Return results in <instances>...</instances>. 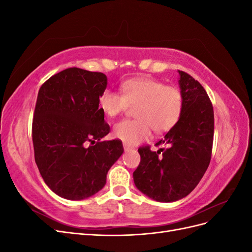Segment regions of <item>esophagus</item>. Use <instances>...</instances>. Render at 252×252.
I'll return each mask as SVG.
<instances>
[{"label":"esophagus","instance_id":"esophagus-1","mask_svg":"<svg viewBox=\"0 0 252 252\" xmlns=\"http://www.w3.org/2000/svg\"><path fill=\"white\" fill-rule=\"evenodd\" d=\"M123 146H124V149H125V151H128V150H130V149H132V147L131 146H129V145H127V144H123Z\"/></svg>","mask_w":252,"mask_h":252}]
</instances>
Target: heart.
<instances>
[{
    "mask_svg": "<svg viewBox=\"0 0 252 252\" xmlns=\"http://www.w3.org/2000/svg\"><path fill=\"white\" fill-rule=\"evenodd\" d=\"M122 94L106 89L98 96L101 110L110 118L136 106L134 120H123L114 125L113 135L125 144L133 145L147 140L151 130L164 133L179 123L184 111V95L177 86L149 78H133L121 86Z\"/></svg>",
    "mask_w": 252,
    "mask_h": 252,
    "instance_id": "1",
    "label": "heart"
}]
</instances>
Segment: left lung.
Returning a JSON list of instances; mask_svg holds the SVG:
<instances>
[{
  "label": "left lung",
  "instance_id": "left-lung-1",
  "mask_svg": "<svg viewBox=\"0 0 252 252\" xmlns=\"http://www.w3.org/2000/svg\"><path fill=\"white\" fill-rule=\"evenodd\" d=\"M184 111L179 123L156 145L166 148L152 151L139 148L141 162L133 172L140 191L158 202H174L188 195L207 170L212 152L215 116L210 98L191 75L180 71Z\"/></svg>",
  "mask_w": 252,
  "mask_h": 252
}]
</instances>
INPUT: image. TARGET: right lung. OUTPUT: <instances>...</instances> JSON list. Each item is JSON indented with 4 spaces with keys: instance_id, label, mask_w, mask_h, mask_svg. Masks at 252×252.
I'll use <instances>...</instances> for the list:
<instances>
[{
    "instance_id": "right-lung-1",
    "label": "right lung",
    "mask_w": 252,
    "mask_h": 252,
    "mask_svg": "<svg viewBox=\"0 0 252 252\" xmlns=\"http://www.w3.org/2000/svg\"><path fill=\"white\" fill-rule=\"evenodd\" d=\"M107 77L68 68L41 86L32 120L34 159L53 192L79 201L105 186L106 175L124 151L122 141H101L110 131L98 108Z\"/></svg>"
}]
</instances>
